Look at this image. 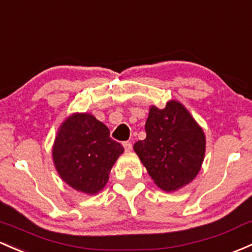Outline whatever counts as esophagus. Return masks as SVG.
<instances>
[{
	"instance_id": "obj_1",
	"label": "esophagus",
	"mask_w": 252,
	"mask_h": 252,
	"mask_svg": "<svg viewBox=\"0 0 252 252\" xmlns=\"http://www.w3.org/2000/svg\"><path fill=\"white\" fill-rule=\"evenodd\" d=\"M123 146H124V148H126V152L131 151V148H133V145H131L130 141H124L123 142Z\"/></svg>"
}]
</instances>
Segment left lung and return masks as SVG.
I'll return each mask as SVG.
<instances>
[{
  "label": "left lung",
  "instance_id": "8db88e82",
  "mask_svg": "<svg viewBox=\"0 0 252 252\" xmlns=\"http://www.w3.org/2000/svg\"><path fill=\"white\" fill-rule=\"evenodd\" d=\"M146 139L134 144V151L158 187L175 190L189 184L202 166L205 136L189 111L177 101L165 108H150Z\"/></svg>",
  "mask_w": 252,
  "mask_h": 252
}]
</instances>
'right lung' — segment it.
Listing matches in <instances>:
<instances>
[{"label": "right lung", "instance_id": "1", "mask_svg": "<svg viewBox=\"0 0 252 252\" xmlns=\"http://www.w3.org/2000/svg\"><path fill=\"white\" fill-rule=\"evenodd\" d=\"M124 152L104 123L89 113H75L62 124L53 147L60 177L72 189L95 194L104 189L111 168Z\"/></svg>", "mask_w": 252, "mask_h": 252}]
</instances>
